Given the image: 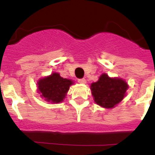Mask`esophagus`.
Here are the masks:
<instances>
[{"label": "esophagus", "mask_w": 155, "mask_h": 155, "mask_svg": "<svg viewBox=\"0 0 155 155\" xmlns=\"http://www.w3.org/2000/svg\"><path fill=\"white\" fill-rule=\"evenodd\" d=\"M78 82L80 84H86V80L85 79H80V80H78Z\"/></svg>", "instance_id": "34e87169"}]
</instances>
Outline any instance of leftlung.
I'll return each instance as SVG.
<instances>
[{"mask_svg": "<svg viewBox=\"0 0 155 155\" xmlns=\"http://www.w3.org/2000/svg\"><path fill=\"white\" fill-rule=\"evenodd\" d=\"M129 85L121 78L109 77L103 73L90 88L95 103L102 108H113L126 96Z\"/></svg>", "mask_w": 155, "mask_h": 155, "instance_id": "obj_1", "label": "left lung"}]
</instances>
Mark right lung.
<instances>
[{"label":"right lung","instance_id":"1","mask_svg":"<svg viewBox=\"0 0 155 155\" xmlns=\"http://www.w3.org/2000/svg\"><path fill=\"white\" fill-rule=\"evenodd\" d=\"M73 84L72 80L61 77L58 73L53 72L38 80V92L46 101L58 104L63 101Z\"/></svg>","mask_w":155,"mask_h":155}]
</instances>
